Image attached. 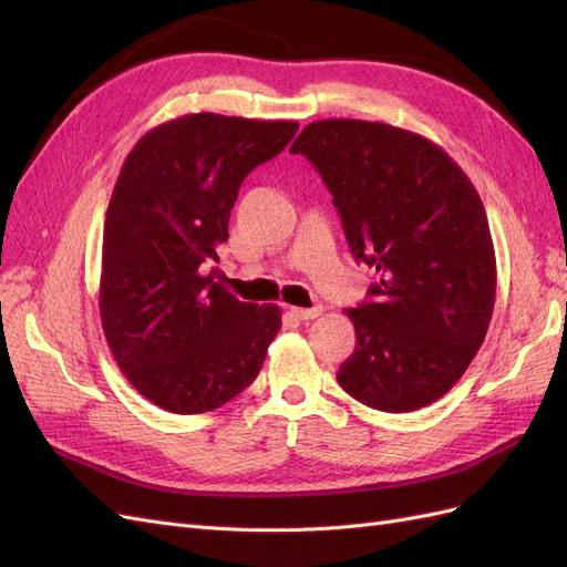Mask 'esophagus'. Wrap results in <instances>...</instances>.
Here are the masks:
<instances>
[{
	"instance_id": "34e87169",
	"label": "esophagus",
	"mask_w": 567,
	"mask_h": 567,
	"mask_svg": "<svg viewBox=\"0 0 567 567\" xmlns=\"http://www.w3.org/2000/svg\"><path fill=\"white\" fill-rule=\"evenodd\" d=\"M288 312L300 321H307V319H317L323 310L321 307H310V310H307V307H288Z\"/></svg>"
}]
</instances>
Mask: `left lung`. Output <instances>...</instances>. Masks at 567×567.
Listing matches in <instances>:
<instances>
[{"mask_svg":"<svg viewBox=\"0 0 567 567\" xmlns=\"http://www.w3.org/2000/svg\"><path fill=\"white\" fill-rule=\"evenodd\" d=\"M302 153L333 196L357 262L379 271L348 310L357 346L338 383L371 409L433 404L468 369L487 336L496 260L485 205L433 142L367 120H319Z\"/></svg>","mask_w":567,"mask_h":567,"instance_id":"1","label":"left lung"}]
</instances>
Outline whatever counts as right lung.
Masks as SVG:
<instances>
[{
	"label": "right lung",
	"mask_w": 567,
	"mask_h": 567,
	"mask_svg": "<svg viewBox=\"0 0 567 567\" xmlns=\"http://www.w3.org/2000/svg\"><path fill=\"white\" fill-rule=\"evenodd\" d=\"M298 132L290 120L192 113L146 132L120 169L104 225L99 310L120 371L148 402L203 414L262 369L277 305L215 281L238 188Z\"/></svg>",
	"instance_id": "obj_1"
}]
</instances>
